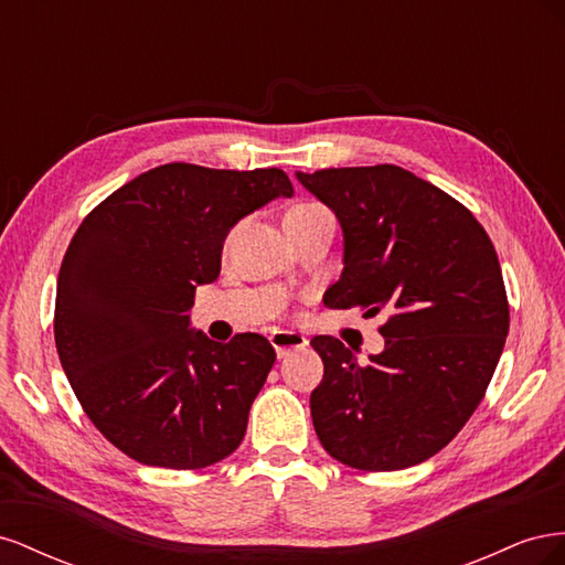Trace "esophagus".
Returning a JSON list of instances; mask_svg holds the SVG:
<instances>
[{
	"mask_svg": "<svg viewBox=\"0 0 565 565\" xmlns=\"http://www.w3.org/2000/svg\"><path fill=\"white\" fill-rule=\"evenodd\" d=\"M270 344H273V349H276L278 358H285V355H289L292 351L303 349L306 344H309V339H306V337L299 334V332L276 330V332L270 334Z\"/></svg>",
	"mask_w": 565,
	"mask_h": 565,
	"instance_id": "1",
	"label": "esophagus"
}]
</instances>
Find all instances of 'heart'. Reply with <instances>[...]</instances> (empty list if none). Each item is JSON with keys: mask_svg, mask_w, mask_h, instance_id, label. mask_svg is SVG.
<instances>
[{"mask_svg": "<svg viewBox=\"0 0 565 565\" xmlns=\"http://www.w3.org/2000/svg\"><path fill=\"white\" fill-rule=\"evenodd\" d=\"M324 207H320V204H313V202H306V204H297V207H292L287 212V218L285 221H299V218H306V216H313L318 212H322Z\"/></svg>", "mask_w": 565, "mask_h": 565, "instance_id": "heart-1", "label": "heart"}]
</instances>
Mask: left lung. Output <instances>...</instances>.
Wrapping results in <instances>:
<instances>
[{"instance_id":"left-lung-1","label":"left lung","mask_w":565,"mask_h":565,"mask_svg":"<svg viewBox=\"0 0 565 565\" xmlns=\"http://www.w3.org/2000/svg\"><path fill=\"white\" fill-rule=\"evenodd\" d=\"M337 214L344 270L330 309L384 311L386 347L361 365L328 334L311 393L316 434L337 461L396 471L434 457L483 401L509 332L498 252L476 216L396 164L297 172Z\"/></svg>"}]
</instances>
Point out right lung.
I'll list each match as a JSON object with an SVG mask.
<instances>
[{
  "instance_id": "1",
  "label": "right lung",
  "mask_w": 565,
  "mask_h": 565,
  "mask_svg": "<svg viewBox=\"0 0 565 565\" xmlns=\"http://www.w3.org/2000/svg\"><path fill=\"white\" fill-rule=\"evenodd\" d=\"M292 193L276 167L169 162L84 216L58 270L56 351L82 409L127 457L188 471L243 443L276 351L256 332L228 344L191 332L188 311L195 285L218 276L226 233Z\"/></svg>"
}]
</instances>
